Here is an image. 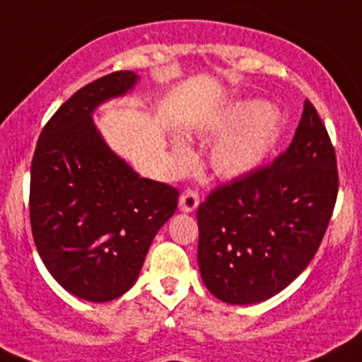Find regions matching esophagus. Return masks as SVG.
<instances>
[{
	"label": "esophagus",
	"mask_w": 362,
	"mask_h": 362,
	"mask_svg": "<svg viewBox=\"0 0 362 362\" xmlns=\"http://www.w3.org/2000/svg\"><path fill=\"white\" fill-rule=\"evenodd\" d=\"M199 202H201V197H199V194L195 190H185L183 194H181V197H179V208H181V211H194L195 208L199 206Z\"/></svg>",
	"instance_id": "34e87169"
}]
</instances>
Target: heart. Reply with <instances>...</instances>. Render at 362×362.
I'll return each mask as SVG.
<instances>
[{
    "mask_svg": "<svg viewBox=\"0 0 362 362\" xmlns=\"http://www.w3.org/2000/svg\"><path fill=\"white\" fill-rule=\"evenodd\" d=\"M279 124V113L259 101L230 106L215 126V133L226 136L211 151L213 170L222 177L235 179L259 167L277 139ZM175 153L183 161L190 160L183 144H175Z\"/></svg>",
    "mask_w": 362,
    "mask_h": 362,
    "instance_id": "obj_1",
    "label": "heart"
}]
</instances>
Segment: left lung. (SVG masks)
<instances>
[{
	"instance_id": "1",
	"label": "left lung",
	"mask_w": 362,
	"mask_h": 362,
	"mask_svg": "<svg viewBox=\"0 0 362 362\" xmlns=\"http://www.w3.org/2000/svg\"><path fill=\"white\" fill-rule=\"evenodd\" d=\"M338 163L309 99L293 140L272 163L209 192L197 209L199 270L227 304L274 297L311 263L338 197Z\"/></svg>"
}]
</instances>
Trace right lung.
<instances>
[{
    "label": "right lung",
    "mask_w": 362,
    "mask_h": 362,
    "mask_svg": "<svg viewBox=\"0 0 362 362\" xmlns=\"http://www.w3.org/2000/svg\"><path fill=\"white\" fill-rule=\"evenodd\" d=\"M136 74L117 71L72 94L40 132L30 177V223L44 264L69 293L108 302L135 284L179 192L140 177L99 136L92 112L126 94Z\"/></svg>",
    "instance_id": "right-lung-1"
}]
</instances>
